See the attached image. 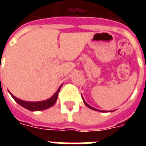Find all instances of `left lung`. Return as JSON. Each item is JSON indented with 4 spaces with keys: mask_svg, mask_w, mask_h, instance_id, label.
<instances>
[{
    "mask_svg": "<svg viewBox=\"0 0 146 146\" xmlns=\"http://www.w3.org/2000/svg\"><path fill=\"white\" fill-rule=\"evenodd\" d=\"M83 100H84V98H83ZM84 104H85L86 106H88V108H90V109H92V110H97V111H100V110H96V109H95V108L92 107V106H89V105L88 104V103H87V102H86L84 101Z\"/></svg>",
    "mask_w": 146,
    "mask_h": 146,
    "instance_id": "left-lung-1",
    "label": "left lung"
}]
</instances>
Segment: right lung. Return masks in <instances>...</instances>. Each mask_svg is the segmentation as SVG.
<instances>
[{
  "label": "right lung",
  "mask_w": 146,
  "mask_h": 146,
  "mask_svg": "<svg viewBox=\"0 0 146 146\" xmlns=\"http://www.w3.org/2000/svg\"><path fill=\"white\" fill-rule=\"evenodd\" d=\"M61 87L58 89L57 92H55V94L51 98H50L48 100L41 102H33L23 101V100H20L16 97H15L14 95H11V93L10 94H11V97L14 98L15 101L17 102L18 103L20 106H22L23 107L26 108V109H27L28 110H30V111H40V110H46V109H48V108L51 107L52 106H54V103L57 101L58 95V93H59V91H60Z\"/></svg>",
  "instance_id": "right-lung-1"
}]
</instances>
